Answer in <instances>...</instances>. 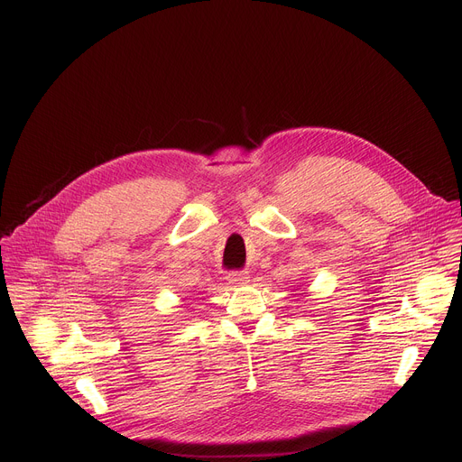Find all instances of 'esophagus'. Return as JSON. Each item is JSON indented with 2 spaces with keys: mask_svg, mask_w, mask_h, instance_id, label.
Segmentation results:
<instances>
[{
  "mask_svg": "<svg viewBox=\"0 0 462 462\" xmlns=\"http://www.w3.org/2000/svg\"><path fill=\"white\" fill-rule=\"evenodd\" d=\"M248 273H245V271H237V273H232V274H228V280H230V283H234V285H241V283H246L248 282Z\"/></svg>",
  "mask_w": 462,
  "mask_h": 462,
  "instance_id": "obj_1",
  "label": "esophagus"
}]
</instances>
